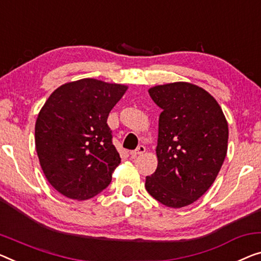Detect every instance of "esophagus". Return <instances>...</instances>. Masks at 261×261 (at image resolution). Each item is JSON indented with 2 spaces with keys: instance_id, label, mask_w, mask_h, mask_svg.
I'll return each instance as SVG.
<instances>
[{
  "instance_id": "obj_1",
  "label": "esophagus",
  "mask_w": 261,
  "mask_h": 261,
  "mask_svg": "<svg viewBox=\"0 0 261 261\" xmlns=\"http://www.w3.org/2000/svg\"><path fill=\"white\" fill-rule=\"evenodd\" d=\"M145 150H146L145 146H144V145H139V146L137 147V149L134 150V151H131L130 154H131L132 158H135V157H137V155H139V154H142V153L145 152Z\"/></svg>"
}]
</instances>
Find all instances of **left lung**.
Instances as JSON below:
<instances>
[{
    "label": "left lung",
    "instance_id": "left-lung-1",
    "mask_svg": "<svg viewBox=\"0 0 261 261\" xmlns=\"http://www.w3.org/2000/svg\"><path fill=\"white\" fill-rule=\"evenodd\" d=\"M149 93L162 114L158 166L145 189L163 205L184 207L207 191L220 171L227 152L226 118L217 100L194 84L158 85Z\"/></svg>",
    "mask_w": 261,
    "mask_h": 261
}]
</instances>
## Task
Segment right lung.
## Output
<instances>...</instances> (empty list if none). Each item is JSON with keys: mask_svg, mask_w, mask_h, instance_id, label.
<instances>
[{"mask_svg": "<svg viewBox=\"0 0 261 261\" xmlns=\"http://www.w3.org/2000/svg\"><path fill=\"white\" fill-rule=\"evenodd\" d=\"M125 85L84 79L62 85L35 125L41 168L51 186L71 199H89L111 182L120 163L107 120Z\"/></svg>", "mask_w": 261, "mask_h": 261, "instance_id": "obj_1", "label": "right lung"}]
</instances>
